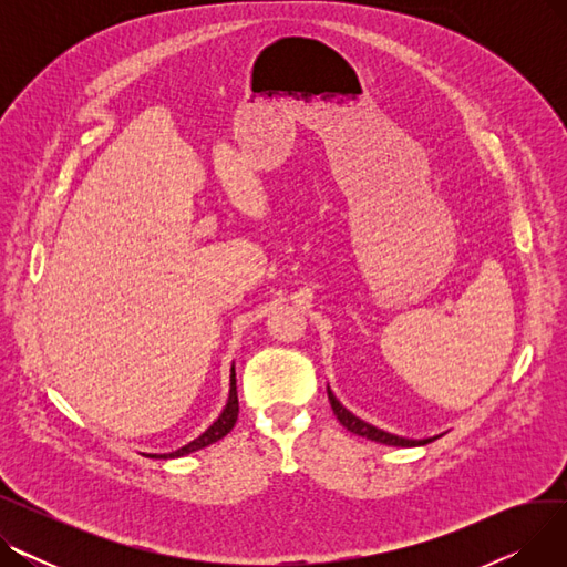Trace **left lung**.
<instances>
[{"label": "left lung", "instance_id": "8db88e82", "mask_svg": "<svg viewBox=\"0 0 567 567\" xmlns=\"http://www.w3.org/2000/svg\"><path fill=\"white\" fill-rule=\"evenodd\" d=\"M329 402H331V409L333 413L338 415V421L342 423V427H347L349 432L359 434V436H365L370 441H377V443H385V445H400V449H413V445H425L430 441H434L436 436L432 439H406V436H398V434H391V432H383L365 421H361L359 415H353L349 409H344L340 404V400L333 395V391L329 389ZM441 436V434H439Z\"/></svg>", "mask_w": 567, "mask_h": 567}]
</instances>
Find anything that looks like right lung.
Returning a JSON list of instances; mask_svg holds the SVG:
<instances>
[{
	"instance_id": "right-lung-1",
	"label": "right lung",
	"mask_w": 567,
	"mask_h": 567,
	"mask_svg": "<svg viewBox=\"0 0 567 567\" xmlns=\"http://www.w3.org/2000/svg\"><path fill=\"white\" fill-rule=\"evenodd\" d=\"M236 419H238V395H236V372H234V365H231V374H229V398H227V404L223 409V413L218 415V421L208 427L204 434H199L195 441L186 443L184 449H178L174 453H163V455H146L152 460H174V457H184V455H190L195 451H202L206 449V445H212L216 441H220L225 434L231 432V427L236 425Z\"/></svg>"
}]
</instances>
